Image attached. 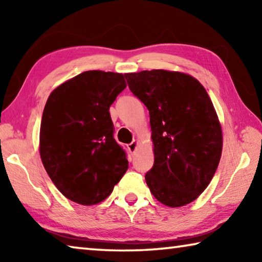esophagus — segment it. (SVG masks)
<instances>
[{
  "label": "esophagus",
  "instance_id": "34e87169",
  "mask_svg": "<svg viewBox=\"0 0 262 262\" xmlns=\"http://www.w3.org/2000/svg\"><path fill=\"white\" fill-rule=\"evenodd\" d=\"M136 148H137V142H136V141H133L132 143L128 144V149H129V151H130L132 154L135 152Z\"/></svg>",
  "mask_w": 262,
  "mask_h": 262
}]
</instances>
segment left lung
I'll return each mask as SVG.
<instances>
[{"label":"left lung","instance_id":"left-lung-1","mask_svg":"<svg viewBox=\"0 0 262 262\" xmlns=\"http://www.w3.org/2000/svg\"><path fill=\"white\" fill-rule=\"evenodd\" d=\"M125 77L150 115V192L168 207L190 203L209 185L222 155V129L209 96L198 79L183 73L155 69Z\"/></svg>","mask_w":262,"mask_h":262}]
</instances>
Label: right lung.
<instances>
[{"label": "right lung", "mask_w": 262, "mask_h": 262, "mask_svg": "<svg viewBox=\"0 0 262 262\" xmlns=\"http://www.w3.org/2000/svg\"><path fill=\"white\" fill-rule=\"evenodd\" d=\"M125 88L122 74L89 70L57 86L43 108L42 164L56 188L79 205L105 200L128 168L108 112Z\"/></svg>", "instance_id": "right-lung-1"}]
</instances>
